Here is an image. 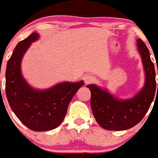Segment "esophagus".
<instances>
[{
    "label": "esophagus",
    "mask_w": 158,
    "mask_h": 158,
    "mask_svg": "<svg viewBox=\"0 0 158 158\" xmlns=\"http://www.w3.org/2000/svg\"><path fill=\"white\" fill-rule=\"evenodd\" d=\"M83 80H84V83H92L95 80V77L91 75H86L83 77Z\"/></svg>",
    "instance_id": "esophagus-1"
}]
</instances>
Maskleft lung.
I'll return each mask as SVG.
<instances>
[{
    "label": "left lung",
    "mask_w": 158,
    "mask_h": 158,
    "mask_svg": "<svg viewBox=\"0 0 158 158\" xmlns=\"http://www.w3.org/2000/svg\"><path fill=\"white\" fill-rule=\"evenodd\" d=\"M137 50L141 57L145 75L142 89L134 97L119 99L96 84H88L91 91V108L96 121L109 131H123L133 127L148 112L157 90L154 64L149 51L140 39L137 40ZM158 74V68H157Z\"/></svg>",
    "instance_id": "8db88e82"
}]
</instances>
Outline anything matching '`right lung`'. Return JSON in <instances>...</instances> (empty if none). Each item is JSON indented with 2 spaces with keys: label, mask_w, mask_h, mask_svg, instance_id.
I'll return each mask as SVG.
<instances>
[{
  "label": "right lung",
  "mask_w": 158,
  "mask_h": 158,
  "mask_svg": "<svg viewBox=\"0 0 158 158\" xmlns=\"http://www.w3.org/2000/svg\"><path fill=\"white\" fill-rule=\"evenodd\" d=\"M39 38L35 31L15 47L6 66V92L18 118L31 130L44 131L61 123L70 101L84 83L61 82L46 89L31 87L22 75L21 63L31 44Z\"/></svg>",
  "instance_id": "add662e5"
}]
</instances>
